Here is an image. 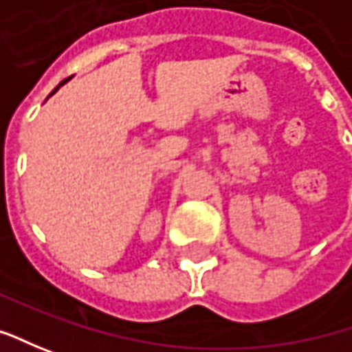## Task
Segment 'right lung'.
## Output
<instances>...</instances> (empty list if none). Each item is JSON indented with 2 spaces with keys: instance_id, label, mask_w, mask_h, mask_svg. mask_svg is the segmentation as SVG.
Masks as SVG:
<instances>
[{
  "instance_id": "add662e5",
  "label": "right lung",
  "mask_w": 352,
  "mask_h": 352,
  "mask_svg": "<svg viewBox=\"0 0 352 352\" xmlns=\"http://www.w3.org/2000/svg\"><path fill=\"white\" fill-rule=\"evenodd\" d=\"M66 81H69V78L64 79V81H62V83H60V85H58V87H56V89H54V91H52V93H50V95H48V97H52V95H54V93L58 91V89H60V87H62V85H64V83H66Z\"/></svg>"
}]
</instances>
